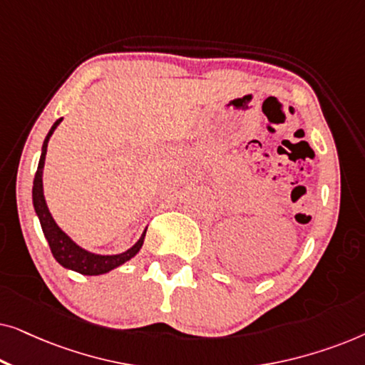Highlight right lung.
<instances>
[{
  "mask_svg": "<svg viewBox=\"0 0 365 365\" xmlns=\"http://www.w3.org/2000/svg\"><path fill=\"white\" fill-rule=\"evenodd\" d=\"M61 121L63 118H59L58 121L53 124L46 139H44L43 143L41 158H39L38 171L34 174V181H33V206L39 217V222H41L43 234L44 237H46L54 259H56L63 267L71 269V271L83 274V276H99V274H106L109 271H113V269H116L118 266H121V264L128 262L129 259L136 256L139 249L143 247L146 231L143 232V236L139 237V241L134 244L133 247H129L128 251H124L121 254H113V256H101V254L89 252L86 249L79 247L78 244L74 242L66 232L61 231V227L54 222L51 212H49V209L46 206V199H44V194H43V168H44V159H46L48 141L49 138H51V134L54 133V129L58 128V124Z\"/></svg>",
  "mask_w": 365,
  "mask_h": 365,
  "instance_id": "obj_1",
  "label": "right lung"
}]
</instances>
